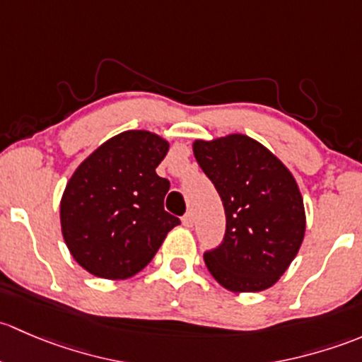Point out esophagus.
I'll return each mask as SVG.
<instances>
[{
  "mask_svg": "<svg viewBox=\"0 0 362 362\" xmlns=\"http://www.w3.org/2000/svg\"><path fill=\"white\" fill-rule=\"evenodd\" d=\"M181 221H182V225L186 226V228H192V226H193V214H192V212H186V214L182 216Z\"/></svg>",
  "mask_w": 362,
  "mask_h": 362,
  "instance_id": "obj_1",
  "label": "esophagus"
}]
</instances>
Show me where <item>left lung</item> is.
<instances>
[{
    "label": "left lung",
    "instance_id": "1",
    "mask_svg": "<svg viewBox=\"0 0 362 362\" xmlns=\"http://www.w3.org/2000/svg\"><path fill=\"white\" fill-rule=\"evenodd\" d=\"M193 155L226 214L221 245L204 255L207 270L232 293L272 288L300 251L307 226L291 170L244 134L193 141Z\"/></svg>",
    "mask_w": 362,
    "mask_h": 362
}]
</instances>
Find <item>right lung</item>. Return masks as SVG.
I'll return each instance as SVG.
<instances>
[{
  "instance_id": "right-lung-1",
  "label": "right lung",
  "mask_w": 362,
  "mask_h": 362,
  "mask_svg": "<svg viewBox=\"0 0 362 362\" xmlns=\"http://www.w3.org/2000/svg\"><path fill=\"white\" fill-rule=\"evenodd\" d=\"M169 141L150 130H125L92 151L61 199V230L71 256L95 277L139 274L180 225L163 209L170 182L155 173Z\"/></svg>"
}]
</instances>
